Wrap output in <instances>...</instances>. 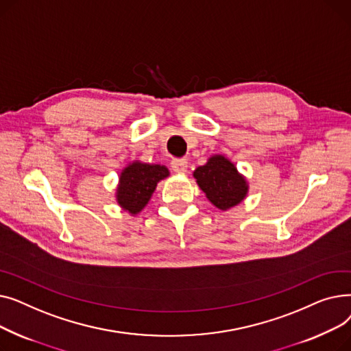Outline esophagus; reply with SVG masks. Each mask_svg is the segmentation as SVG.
Here are the masks:
<instances>
[{
  "instance_id": "esophagus-1",
  "label": "esophagus",
  "mask_w": 351,
  "mask_h": 351,
  "mask_svg": "<svg viewBox=\"0 0 351 351\" xmlns=\"http://www.w3.org/2000/svg\"><path fill=\"white\" fill-rule=\"evenodd\" d=\"M172 171L175 173H185L188 171V162L186 159H175L172 160Z\"/></svg>"
}]
</instances>
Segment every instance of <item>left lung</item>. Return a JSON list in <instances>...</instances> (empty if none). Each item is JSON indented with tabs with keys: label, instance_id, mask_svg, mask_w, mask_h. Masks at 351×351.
<instances>
[{
	"label": "left lung",
	"instance_id": "obj_1",
	"mask_svg": "<svg viewBox=\"0 0 351 351\" xmlns=\"http://www.w3.org/2000/svg\"><path fill=\"white\" fill-rule=\"evenodd\" d=\"M193 178L212 205L228 210L246 197L249 186L243 175L223 155H213L204 166L195 169Z\"/></svg>",
	"mask_w": 351,
	"mask_h": 351
}]
</instances>
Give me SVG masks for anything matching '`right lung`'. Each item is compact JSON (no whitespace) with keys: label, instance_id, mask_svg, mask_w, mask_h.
<instances>
[{"label":"right lung","instance_id":"add662e5","mask_svg":"<svg viewBox=\"0 0 351 351\" xmlns=\"http://www.w3.org/2000/svg\"><path fill=\"white\" fill-rule=\"evenodd\" d=\"M169 171L163 165H151L135 160L121 172L117 188L119 206L131 215H138L149 202L158 182L168 178Z\"/></svg>","mask_w":351,"mask_h":351}]
</instances>
